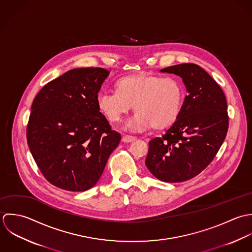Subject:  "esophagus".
<instances>
[{
  "label": "esophagus",
  "instance_id": "obj_1",
  "mask_svg": "<svg viewBox=\"0 0 252 252\" xmlns=\"http://www.w3.org/2000/svg\"><path fill=\"white\" fill-rule=\"evenodd\" d=\"M134 140H136V137L131 135H124L122 138V141L125 143H130V142H133Z\"/></svg>",
  "mask_w": 252,
  "mask_h": 252
}]
</instances>
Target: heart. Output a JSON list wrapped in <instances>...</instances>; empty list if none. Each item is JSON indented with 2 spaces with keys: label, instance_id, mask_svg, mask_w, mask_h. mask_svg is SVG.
Returning <instances> with one entry per match:
<instances>
[{
  "label": "heart",
  "instance_id": "obj_1",
  "mask_svg": "<svg viewBox=\"0 0 252 252\" xmlns=\"http://www.w3.org/2000/svg\"><path fill=\"white\" fill-rule=\"evenodd\" d=\"M116 87L117 92L103 90L98 93L97 107L110 123L117 124L133 105L136 114L126 124L128 130L166 127L176 121L181 112L184 89L174 78L141 74L123 78Z\"/></svg>",
  "mask_w": 252,
  "mask_h": 252
}]
</instances>
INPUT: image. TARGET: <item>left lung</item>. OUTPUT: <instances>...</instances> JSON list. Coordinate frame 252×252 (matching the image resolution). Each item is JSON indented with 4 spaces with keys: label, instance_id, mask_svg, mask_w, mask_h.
Wrapping results in <instances>:
<instances>
[{
    "label": "left lung",
    "instance_id": "1",
    "mask_svg": "<svg viewBox=\"0 0 252 252\" xmlns=\"http://www.w3.org/2000/svg\"><path fill=\"white\" fill-rule=\"evenodd\" d=\"M182 78L187 89L181 112L161 137L153 138L145 160L152 174L164 182L189 180L212 161L229 127L227 101L218 84L197 64L160 70Z\"/></svg>",
    "mask_w": 252,
    "mask_h": 252
}]
</instances>
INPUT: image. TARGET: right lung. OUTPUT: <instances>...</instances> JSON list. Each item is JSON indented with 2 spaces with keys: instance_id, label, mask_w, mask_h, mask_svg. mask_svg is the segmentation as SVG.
Returning <instances> with one entry per match:
<instances>
[{
  "instance_id": "1",
  "label": "right lung",
  "mask_w": 252,
  "mask_h": 252,
  "mask_svg": "<svg viewBox=\"0 0 252 252\" xmlns=\"http://www.w3.org/2000/svg\"><path fill=\"white\" fill-rule=\"evenodd\" d=\"M109 73L97 67L72 69L48 83L32 103L27 143L45 178L60 189L94 187L121 141L96 103Z\"/></svg>"
}]
</instances>
